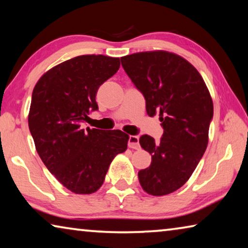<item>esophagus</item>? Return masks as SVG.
<instances>
[{"label":"esophagus","instance_id":"34e87169","mask_svg":"<svg viewBox=\"0 0 248 248\" xmlns=\"http://www.w3.org/2000/svg\"><path fill=\"white\" fill-rule=\"evenodd\" d=\"M128 145L129 148L131 149H139L140 148V143H139V137L137 136H130L128 139Z\"/></svg>","mask_w":248,"mask_h":248}]
</instances>
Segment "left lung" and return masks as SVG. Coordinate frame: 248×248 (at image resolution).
Returning a JSON list of instances; mask_svg holds the SVG:
<instances>
[{"instance_id": "8db88e82", "label": "left lung", "mask_w": 248, "mask_h": 248, "mask_svg": "<svg viewBox=\"0 0 248 248\" xmlns=\"http://www.w3.org/2000/svg\"><path fill=\"white\" fill-rule=\"evenodd\" d=\"M120 60L144 96L148 115L159 112L164 129L159 142L148 134L140 137L152 162L138 173L139 182L150 195H169L189 179L207 149L211 96L195 66L175 53L139 52Z\"/></svg>"}]
</instances>
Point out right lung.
<instances>
[{"instance_id":"1","label":"right lung","mask_w":248,"mask_h":248,"mask_svg":"<svg viewBox=\"0 0 248 248\" xmlns=\"http://www.w3.org/2000/svg\"><path fill=\"white\" fill-rule=\"evenodd\" d=\"M119 58L79 56L46 72L32 91L28 125L41 161L74 194L90 195L102 186L117 154L127 150L120 130L82 128L98 110L99 86L119 70Z\"/></svg>"}]
</instances>
